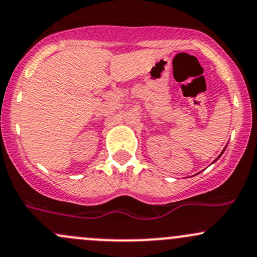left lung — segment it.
I'll return each mask as SVG.
<instances>
[{
	"instance_id": "8db88e82",
	"label": "left lung",
	"mask_w": 257,
	"mask_h": 257,
	"mask_svg": "<svg viewBox=\"0 0 257 257\" xmlns=\"http://www.w3.org/2000/svg\"><path fill=\"white\" fill-rule=\"evenodd\" d=\"M224 150H225V149H224ZM224 150H223V151H221V154H223V153H224ZM221 154H220V155H219V156H218V159H219V158H220V156H221ZM218 159H215V160H214V163H215V161H217V160H218Z\"/></svg>"
}]
</instances>
